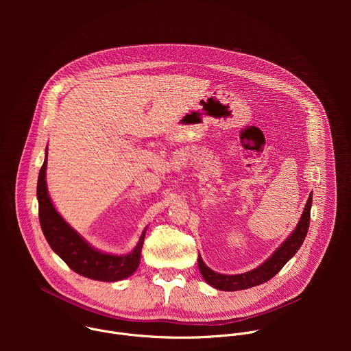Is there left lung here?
Instances as JSON below:
<instances>
[{
	"instance_id": "obj_1",
	"label": "left lung",
	"mask_w": 351,
	"mask_h": 351,
	"mask_svg": "<svg viewBox=\"0 0 351 351\" xmlns=\"http://www.w3.org/2000/svg\"><path fill=\"white\" fill-rule=\"evenodd\" d=\"M311 204H313V195L310 194L304 213H303L302 219H300L295 230L276 250L268 261H265L263 265H260L258 268H256L253 271L240 274V275H221V274H217L213 269H210L203 263L202 257H198V268H199V272H202L203 278L206 279V282L218 290L236 291V290H244L248 287L258 286V285L272 279L285 267V264L297 253L300 245L303 244V241L307 236V232H308V226H310Z\"/></svg>"
}]
</instances>
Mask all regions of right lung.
I'll use <instances>...</instances> for the list:
<instances>
[{"label":"right lung","mask_w":351,"mask_h":351,"mask_svg":"<svg viewBox=\"0 0 351 351\" xmlns=\"http://www.w3.org/2000/svg\"><path fill=\"white\" fill-rule=\"evenodd\" d=\"M45 168L47 156L38 173L37 198L41 230L49 247L54 250L72 271L82 276L103 282H117L130 276L137 269L140 263L145 230L143 232L136 248L128 256H111L97 252L56 211L47 191Z\"/></svg>","instance_id":"1"}]
</instances>
